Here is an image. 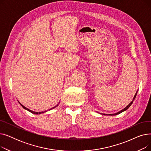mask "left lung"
<instances>
[{
	"mask_svg": "<svg viewBox=\"0 0 151 151\" xmlns=\"http://www.w3.org/2000/svg\"><path fill=\"white\" fill-rule=\"evenodd\" d=\"M137 92H138V91H137V92H136V93H135V95H134V97H133V100L130 103V104L127 106L125 108H124L123 109H122L121 111H119V112H117V113H114V114H102L101 113V114H104V115H109V116H115V115H117V114H120V113H122L123 111H126L127 109L131 105H132V104H133V101H134V100L135 99V98H136V96H137Z\"/></svg>",
	"mask_w": 151,
	"mask_h": 151,
	"instance_id": "8db88e82",
	"label": "left lung"
}]
</instances>
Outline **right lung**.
I'll return each instance as SVG.
<instances>
[{
    "label": "right lung",
    "mask_w": 151,
    "mask_h": 151,
    "mask_svg": "<svg viewBox=\"0 0 151 151\" xmlns=\"http://www.w3.org/2000/svg\"><path fill=\"white\" fill-rule=\"evenodd\" d=\"M19 104L22 106V107L23 108H24L25 109H26V110H27V111H29V112H30V113H33V114H41V113H45V112H46V111H42V112H35V111H32V110H30L29 109H28V108H26L24 106H23L22 104H21L20 103H19ZM58 105L59 104H58L56 106H55V107H56V106H58ZM55 107H54V108H51L50 109H49V110H51V109H54Z\"/></svg>",
    "instance_id": "add662e5"
}]
</instances>
